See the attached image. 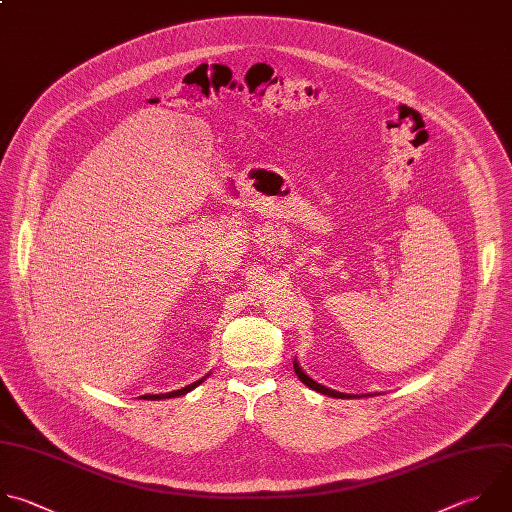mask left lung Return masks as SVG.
Listing matches in <instances>:
<instances>
[{
    "label": "left lung",
    "instance_id": "left-lung-1",
    "mask_svg": "<svg viewBox=\"0 0 512 512\" xmlns=\"http://www.w3.org/2000/svg\"><path fill=\"white\" fill-rule=\"evenodd\" d=\"M293 370H295V374H297V378L305 384V386H309L311 390H315V392H319V394H325V396H331V398H356V396H348V394H342V392H335V390H329V388H325V386H321V384H317V382H313L307 374H303V370L297 366V362H293Z\"/></svg>",
    "mask_w": 512,
    "mask_h": 512
}]
</instances>
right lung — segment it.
<instances>
[{
  "label": "right lung",
  "mask_w": 512,
  "mask_h": 512,
  "mask_svg": "<svg viewBox=\"0 0 512 512\" xmlns=\"http://www.w3.org/2000/svg\"><path fill=\"white\" fill-rule=\"evenodd\" d=\"M205 380V378H203ZM203 380H199V382H195V384H191V386H187V388H181V390H175V392H168V394H148V396H142L144 400H162V398H177V396H183V394H187V392H191L193 388H197Z\"/></svg>",
  "instance_id": "obj_1"
}]
</instances>
